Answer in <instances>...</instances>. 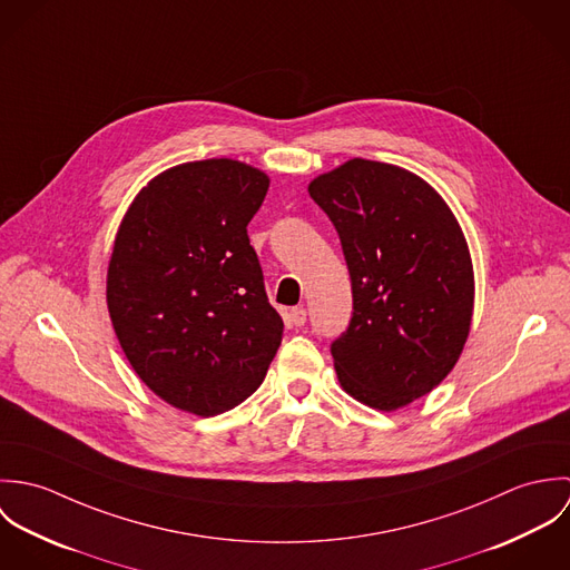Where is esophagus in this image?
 <instances>
[{"label": "esophagus", "instance_id": "1", "mask_svg": "<svg viewBox=\"0 0 570 570\" xmlns=\"http://www.w3.org/2000/svg\"><path fill=\"white\" fill-rule=\"evenodd\" d=\"M289 323L294 326H303L307 323V312L303 307H294L289 312Z\"/></svg>", "mask_w": 570, "mask_h": 570}]
</instances>
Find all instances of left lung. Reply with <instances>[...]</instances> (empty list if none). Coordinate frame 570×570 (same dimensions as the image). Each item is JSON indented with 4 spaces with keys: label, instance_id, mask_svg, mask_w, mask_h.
I'll return each mask as SVG.
<instances>
[{
    "label": "left lung",
    "instance_id": "8db88e82",
    "mask_svg": "<svg viewBox=\"0 0 570 570\" xmlns=\"http://www.w3.org/2000/svg\"><path fill=\"white\" fill-rule=\"evenodd\" d=\"M337 230L353 289L333 340L340 386L397 410L439 386L461 357L474 312V269L443 197L395 164L353 158L309 184Z\"/></svg>",
    "mask_w": 570,
    "mask_h": 570
}]
</instances>
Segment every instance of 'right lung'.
Returning <instances> with one entry per match:
<instances>
[{"mask_svg": "<svg viewBox=\"0 0 570 570\" xmlns=\"http://www.w3.org/2000/svg\"><path fill=\"white\" fill-rule=\"evenodd\" d=\"M269 177L213 158L154 177L120 222L107 307L138 377L166 404L215 416L265 380L283 321L269 305L247 224Z\"/></svg>", "mask_w": 570, "mask_h": 570, "instance_id": "right-lung-1", "label": "right lung"}]
</instances>
